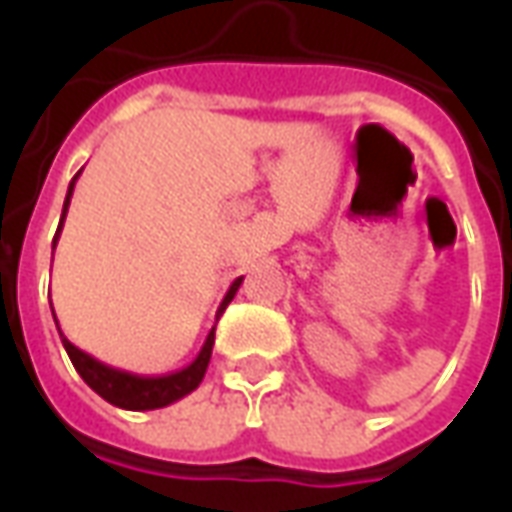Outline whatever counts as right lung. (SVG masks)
Segmentation results:
<instances>
[{
    "label": "right lung",
    "mask_w": 512,
    "mask_h": 512,
    "mask_svg": "<svg viewBox=\"0 0 512 512\" xmlns=\"http://www.w3.org/2000/svg\"><path fill=\"white\" fill-rule=\"evenodd\" d=\"M82 175V172H79ZM76 175V178H79ZM76 178L71 180V186H68V197H65V205H62V219H65V213H68V205H71V194L73 186H76ZM62 219L60 227H57V235H54V246H57V238H60L62 230ZM241 282L244 277H238L227 290V296L219 304V310H216V318L227 310V304L233 301V296L241 288ZM57 321V318H54ZM60 329V326H57ZM60 340L65 345V351L71 356L73 367H76V373L84 378V384L93 389L95 395H101L106 403H112L117 408H126V411H153V408H164L169 403H175L180 397H186L189 392H194L200 381L205 378V370H208V362H211V351H213V340H216V326L208 334V340L202 345V351L197 354V359L186 365L178 373H169V376H136V373H128V370H117V367H109L104 362H98L95 356L84 354L82 348H76V345L62 334L60 329Z\"/></svg>",
    "instance_id": "right-lung-1"
}]
</instances>
